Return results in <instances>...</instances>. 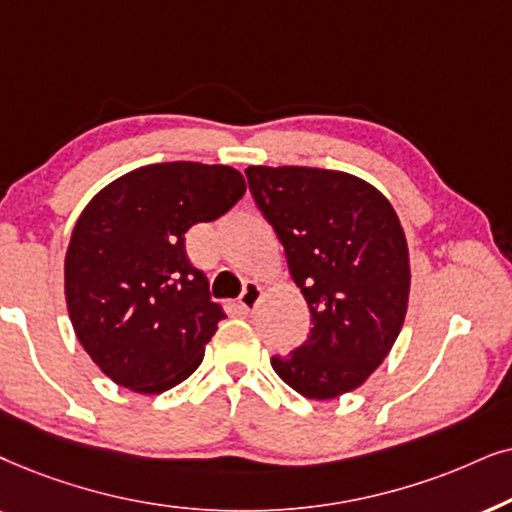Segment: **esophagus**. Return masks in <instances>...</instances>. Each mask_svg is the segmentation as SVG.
<instances>
[{"label": "esophagus", "instance_id": "1", "mask_svg": "<svg viewBox=\"0 0 512 512\" xmlns=\"http://www.w3.org/2000/svg\"><path fill=\"white\" fill-rule=\"evenodd\" d=\"M260 297H262V285L250 281L245 283L241 297H238V304H241L243 311H252L257 306V302H260Z\"/></svg>", "mask_w": 512, "mask_h": 512}]
</instances>
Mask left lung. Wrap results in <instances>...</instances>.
Segmentation results:
<instances>
[{
    "mask_svg": "<svg viewBox=\"0 0 512 512\" xmlns=\"http://www.w3.org/2000/svg\"><path fill=\"white\" fill-rule=\"evenodd\" d=\"M257 208L283 243L311 311V335L271 367L304 398L358 388L388 356L410 297V252L391 203L360 177L250 166Z\"/></svg>",
    "mask_w": 512,
    "mask_h": 512,
    "instance_id": "left-lung-1",
    "label": "left lung"
}]
</instances>
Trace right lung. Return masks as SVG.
Returning a JSON list of instances; mask_svg holds the SVG:
<instances>
[{"label": "right lung", "mask_w": 512, "mask_h": 512, "mask_svg": "<svg viewBox=\"0 0 512 512\" xmlns=\"http://www.w3.org/2000/svg\"><path fill=\"white\" fill-rule=\"evenodd\" d=\"M245 194L236 168L154 163L88 203L65 255L67 311L77 339L109 379L163 393L201 365L224 316L189 262L185 234Z\"/></svg>", "instance_id": "right-lung-1"}]
</instances>
